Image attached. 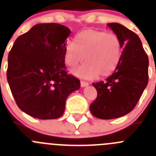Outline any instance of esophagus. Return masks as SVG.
Listing matches in <instances>:
<instances>
[{"label":"esophagus","instance_id":"34e87169","mask_svg":"<svg viewBox=\"0 0 156 156\" xmlns=\"http://www.w3.org/2000/svg\"><path fill=\"white\" fill-rule=\"evenodd\" d=\"M88 85H89V83H88V82H87V81H81V87H86V86H88Z\"/></svg>","mask_w":156,"mask_h":156}]
</instances>
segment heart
<instances>
[{
    "label": "heart",
    "mask_w": 156,
    "mask_h": 156,
    "mask_svg": "<svg viewBox=\"0 0 156 156\" xmlns=\"http://www.w3.org/2000/svg\"><path fill=\"white\" fill-rule=\"evenodd\" d=\"M64 57L71 67L85 59L86 63L73 71L82 78L92 79L98 75L106 77L115 71L120 61L122 44L113 33L86 29L76 35L74 41L66 43Z\"/></svg>",
    "instance_id": "heart-1"
}]
</instances>
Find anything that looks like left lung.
Wrapping results in <instances>:
<instances>
[{
  "label": "left lung",
  "instance_id": "8db88e82",
  "mask_svg": "<svg viewBox=\"0 0 156 156\" xmlns=\"http://www.w3.org/2000/svg\"><path fill=\"white\" fill-rule=\"evenodd\" d=\"M122 44L120 61L111 76L93 83L97 97L90 105L94 116L103 120L118 118L137 105L148 81V57L136 33L118 23H108Z\"/></svg>",
  "mask_w": 156,
  "mask_h": 156
}]
</instances>
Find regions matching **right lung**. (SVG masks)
Instances as JSON below:
<instances>
[{"instance_id": "add662e5", "label": "right lung", "mask_w": 156, "mask_h": 156, "mask_svg": "<svg viewBox=\"0 0 156 156\" xmlns=\"http://www.w3.org/2000/svg\"><path fill=\"white\" fill-rule=\"evenodd\" d=\"M71 30L57 23H41L17 38L8 54L7 79L17 105L35 118L62 116L65 102L79 89L80 81L68 75L64 64Z\"/></svg>"}]
</instances>
